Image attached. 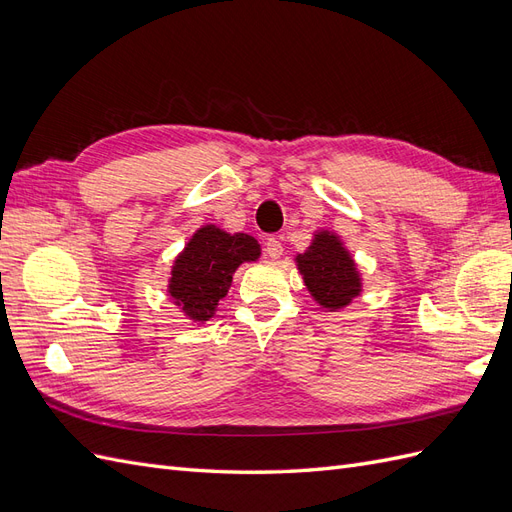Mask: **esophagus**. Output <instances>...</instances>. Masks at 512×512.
Returning <instances> with one entry per match:
<instances>
[{
	"instance_id": "obj_1",
	"label": "esophagus",
	"mask_w": 512,
	"mask_h": 512,
	"mask_svg": "<svg viewBox=\"0 0 512 512\" xmlns=\"http://www.w3.org/2000/svg\"><path fill=\"white\" fill-rule=\"evenodd\" d=\"M265 252H267V256H269L271 260H277V258H280V256L284 254V245H282L280 239L269 237L267 243H265Z\"/></svg>"
}]
</instances>
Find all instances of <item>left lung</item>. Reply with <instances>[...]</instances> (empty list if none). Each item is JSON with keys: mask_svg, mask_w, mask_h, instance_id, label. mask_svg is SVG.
Segmentation results:
<instances>
[{"mask_svg": "<svg viewBox=\"0 0 512 512\" xmlns=\"http://www.w3.org/2000/svg\"><path fill=\"white\" fill-rule=\"evenodd\" d=\"M294 260L309 294L329 312L350 305L361 294V273L335 232H316L312 245Z\"/></svg>", "mask_w": 512, "mask_h": 512, "instance_id": "1", "label": "left lung"}]
</instances>
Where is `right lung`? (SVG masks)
Segmentation results:
<instances>
[{
	"mask_svg": "<svg viewBox=\"0 0 512 512\" xmlns=\"http://www.w3.org/2000/svg\"><path fill=\"white\" fill-rule=\"evenodd\" d=\"M258 256V241L245 232L230 235L215 224L198 228L173 262L170 299L192 322H207L226 297L239 265L254 262Z\"/></svg>",
	"mask_w": 512,
	"mask_h": 512,
	"instance_id": "add662e5",
	"label": "right lung"
}]
</instances>
